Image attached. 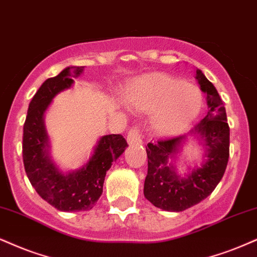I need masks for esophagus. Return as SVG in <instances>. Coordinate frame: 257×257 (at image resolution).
<instances>
[{
	"mask_svg": "<svg viewBox=\"0 0 257 257\" xmlns=\"http://www.w3.org/2000/svg\"><path fill=\"white\" fill-rule=\"evenodd\" d=\"M127 143L130 145L142 144V135H141V132H139L138 127L130 130V132L127 135Z\"/></svg>",
	"mask_w": 257,
	"mask_h": 257,
	"instance_id": "1",
	"label": "esophagus"
}]
</instances>
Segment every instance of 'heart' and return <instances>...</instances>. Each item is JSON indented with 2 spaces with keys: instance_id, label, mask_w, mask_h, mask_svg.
<instances>
[{
  "instance_id": "b5f03b06",
  "label": "heart",
  "mask_w": 257,
  "mask_h": 257,
  "mask_svg": "<svg viewBox=\"0 0 257 257\" xmlns=\"http://www.w3.org/2000/svg\"><path fill=\"white\" fill-rule=\"evenodd\" d=\"M126 101L139 112H154L151 125L161 137H175L187 131L202 107L198 87L164 72L136 78L130 85Z\"/></svg>"
}]
</instances>
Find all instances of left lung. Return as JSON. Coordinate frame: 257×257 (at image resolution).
<instances>
[{
    "label": "left lung",
    "mask_w": 257,
    "mask_h": 257,
    "mask_svg": "<svg viewBox=\"0 0 257 257\" xmlns=\"http://www.w3.org/2000/svg\"><path fill=\"white\" fill-rule=\"evenodd\" d=\"M196 81L206 94L208 110L188 136L149 143L148 175L144 195L154 206L169 212H181L204 200L214 191L225 173L229 161L230 128L226 112L214 85L196 69ZM195 139L205 150L201 166L190 168L181 177L177 174L175 161L183 145Z\"/></svg>",
    "instance_id": "left-lung-1"
}]
</instances>
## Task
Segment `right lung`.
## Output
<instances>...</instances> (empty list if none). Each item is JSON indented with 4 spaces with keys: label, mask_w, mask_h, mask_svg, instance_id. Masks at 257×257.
<instances>
[{
    "label": "right lung",
    "mask_w": 257,
    "mask_h": 257,
    "mask_svg": "<svg viewBox=\"0 0 257 257\" xmlns=\"http://www.w3.org/2000/svg\"><path fill=\"white\" fill-rule=\"evenodd\" d=\"M84 66H68L55 77L47 78L30 102L22 138V157L27 177L44 200L63 212L88 211L102 194L107 170L128 147L121 135L102 136L83 166L63 172L52 160L51 145L44 115L57 94L70 89L72 78Z\"/></svg>",
    "instance_id": "1"
}]
</instances>
